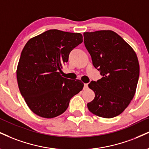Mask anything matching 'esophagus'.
Masks as SVG:
<instances>
[{
  "mask_svg": "<svg viewBox=\"0 0 149 149\" xmlns=\"http://www.w3.org/2000/svg\"><path fill=\"white\" fill-rule=\"evenodd\" d=\"M88 88V84H84V89H87Z\"/></svg>",
  "mask_w": 149,
  "mask_h": 149,
  "instance_id": "34e87169",
  "label": "esophagus"
}]
</instances>
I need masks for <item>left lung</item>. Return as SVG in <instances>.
Here are the masks:
<instances>
[{"label": "left lung", "mask_w": 149, "mask_h": 149, "mask_svg": "<svg viewBox=\"0 0 149 149\" xmlns=\"http://www.w3.org/2000/svg\"><path fill=\"white\" fill-rule=\"evenodd\" d=\"M84 44L102 78L88 86L95 93L89 110L103 118L119 115L135 96L139 76L135 52L112 30L84 33Z\"/></svg>", "instance_id": "left-lung-1"}]
</instances>
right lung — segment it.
<instances>
[{"mask_svg": "<svg viewBox=\"0 0 149 149\" xmlns=\"http://www.w3.org/2000/svg\"><path fill=\"white\" fill-rule=\"evenodd\" d=\"M82 42L80 33L49 30L33 37L21 52L17 70L21 95L34 113L53 118L65 112L73 96L83 88L80 80L61 76L62 66Z\"/></svg>", "mask_w": 149, "mask_h": 149, "instance_id": "right-lung-1", "label": "right lung"}]
</instances>
